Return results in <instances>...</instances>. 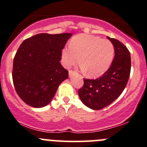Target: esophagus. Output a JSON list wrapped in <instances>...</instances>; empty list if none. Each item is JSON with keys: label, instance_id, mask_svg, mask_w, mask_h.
Here are the masks:
<instances>
[{"label": "esophagus", "instance_id": "esophagus-1", "mask_svg": "<svg viewBox=\"0 0 147 147\" xmlns=\"http://www.w3.org/2000/svg\"><path fill=\"white\" fill-rule=\"evenodd\" d=\"M75 72H76L75 71L72 70V69H71V70H69V76H72V75H73V74H75Z\"/></svg>", "mask_w": 147, "mask_h": 147}]
</instances>
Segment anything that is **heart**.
I'll return each mask as SVG.
<instances>
[{"label": "heart", "mask_w": 147, "mask_h": 147, "mask_svg": "<svg viewBox=\"0 0 147 147\" xmlns=\"http://www.w3.org/2000/svg\"><path fill=\"white\" fill-rule=\"evenodd\" d=\"M70 46L62 50V62L70 67L80 62L87 75L97 78L108 71L114 58L113 43L106 39L90 34H79L70 41Z\"/></svg>", "instance_id": "heart-1"}]
</instances>
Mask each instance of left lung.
Wrapping results in <instances>:
<instances>
[{
  "label": "left lung",
  "mask_w": 147,
  "mask_h": 147,
  "mask_svg": "<svg viewBox=\"0 0 147 147\" xmlns=\"http://www.w3.org/2000/svg\"><path fill=\"white\" fill-rule=\"evenodd\" d=\"M115 57L106 72L95 80L84 79L78 95L84 105L93 110H100L120 96L127 85L131 72L130 52L126 46L113 38Z\"/></svg>",
  "instance_id": "8db88e82"
}]
</instances>
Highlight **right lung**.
Here are the masks:
<instances>
[{
	"mask_svg": "<svg viewBox=\"0 0 147 147\" xmlns=\"http://www.w3.org/2000/svg\"><path fill=\"white\" fill-rule=\"evenodd\" d=\"M72 34L42 33L25 39L16 53L12 78L18 96L27 105L42 108L49 103L59 84L68 78L62 66V50Z\"/></svg>",
	"mask_w": 147,
	"mask_h": 147,
	"instance_id": "right-lung-1",
	"label": "right lung"
}]
</instances>
